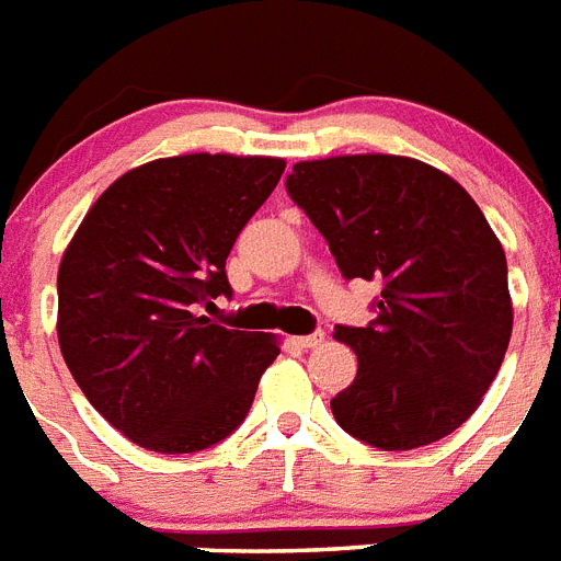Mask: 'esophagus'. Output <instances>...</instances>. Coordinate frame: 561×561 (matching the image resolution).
Masks as SVG:
<instances>
[{
    "label": "esophagus",
    "instance_id": "obj_1",
    "mask_svg": "<svg viewBox=\"0 0 561 561\" xmlns=\"http://www.w3.org/2000/svg\"><path fill=\"white\" fill-rule=\"evenodd\" d=\"M296 342H299V345H302V347H319L324 342V333L322 331H313V333H308V336H299V339H296Z\"/></svg>",
    "mask_w": 561,
    "mask_h": 561
}]
</instances>
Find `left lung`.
<instances>
[{
  "mask_svg": "<svg viewBox=\"0 0 561 561\" xmlns=\"http://www.w3.org/2000/svg\"><path fill=\"white\" fill-rule=\"evenodd\" d=\"M285 187L342 276L382 290L365 328L336 324L359 359L331 399L339 427L379 450L454 433L496 379L513 328L505 251L477 202L448 173L388 153L299 162Z\"/></svg>",
  "mask_w": 561,
  "mask_h": 561,
  "instance_id": "1",
  "label": "left lung"
}]
</instances>
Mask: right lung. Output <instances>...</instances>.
Instances as JSON below:
<instances>
[{
    "label": "right lung",
    "mask_w": 561,
    "mask_h": 561,
    "mask_svg": "<svg viewBox=\"0 0 561 561\" xmlns=\"http://www.w3.org/2000/svg\"><path fill=\"white\" fill-rule=\"evenodd\" d=\"M282 171L267 157L157 159L116 179L70 239L56 279L65 365L136 445L196 454L251 411L279 347L199 308L233 296L225 259Z\"/></svg>",
    "instance_id": "obj_1"
}]
</instances>
